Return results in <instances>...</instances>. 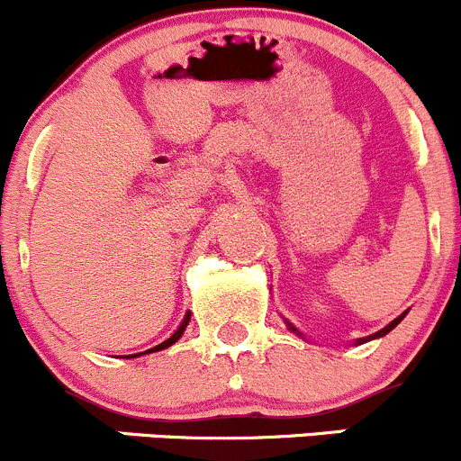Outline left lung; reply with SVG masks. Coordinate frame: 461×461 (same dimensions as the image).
<instances>
[{"label": "left lung", "mask_w": 461, "mask_h": 461, "mask_svg": "<svg viewBox=\"0 0 461 461\" xmlns=\"http://www.w3.org/2000/svg\"><path fill=\"white\" fill-rule=\"evenodd\" d=\"M406 316V312L404 313H402V316H397L395 320H393V322H391V324H386V327L384 329H380V331H377V333H373V336H366V338H360V340H357V345H362V342H369V340H373V338H380V336H386V333H389L391 331V329H395L397 327V324H400L402 322V318H404ZM289 327H292V324H289ZM294 329V327H292ZM294 331H295V329H294Z\"/></svg>", "instance_id": "obj_1"}]
</instances>
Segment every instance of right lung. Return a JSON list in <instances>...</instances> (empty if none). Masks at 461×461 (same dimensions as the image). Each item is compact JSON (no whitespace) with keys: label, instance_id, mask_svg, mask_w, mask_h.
Wrapping results in <instances>:
<instances>
[{"label":"right lung","instance_id":"right-lung-1","mask_svg":"<svg viewBox=\"0 0 461 461\" xmlns=\"http://www.w3.org/2000/svg\"><path fill=\"white\" fill-rule=\"evenodd\" d=\"M187 322H190V313H187V316H185V320H183V322H181V327H178V329H176V331H174V333H172V336H169L166 342H161V345H157V347L148 348V351H145V353H154V351H161V348H167V347H172V345H174V342H176V340H178V338H181V336H183V331H185ZM137 356H141V353H137ZM137 356H125V357H137Z\"/></svg>","mask_w":461,"mask_h":461}]
</instances>
